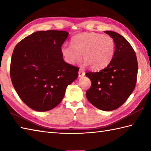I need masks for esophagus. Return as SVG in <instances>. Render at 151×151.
Returning a JSON list of instances; mask_svg holds the SVG:
<instances>
[{"label":"esophagus","instance_id":"esophagus-1","mask_svg":"<svg viewBox=\"0 0 151 151\" xmlns=\"http://www.w3.org/2000/svg\"><path fill=\"white\" fill-rule=\"evenodd\" d=\"M85 75V73L83 72L82 70H79L78 71V76H80V77H82V76H84Z\"/></svg>","mask_w":151,"mask_h":151}]
</instances>
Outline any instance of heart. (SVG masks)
<instances>
[{
	"mask_svg": "<svg viewBox=\"0 0 151 151\" xmlns=\"http://www.w3.org/2000/svg\"><path fill=\"white\" fill-rule=\"evenodd\" d=\"M115 50L113 38L96 32L76 35L71 39V45L64 44L61 47V53L67 63L79 62L83 54L84 65H89L93 69L106 67L113 58Z\"/></svg>",
	"mask_w": 151,
	"mask_h": 151,
	"instance_id": "obj_1",
	"label": "heart"
}]
</instances>
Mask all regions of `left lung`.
<instances>
[{"mask_svg":"<svg viewBox=\"0 0 151 151\" xmlns=\"http://www.w3.org/2000/svg\"><path fill=\"white\" fill-rule=\"evenodd\" d=\"M104 32L115 41L114 56L104 69L86 73L91 82L86 96L96 108L111 111L123 105L133 92L138 65L135 51L129 41L115 32Z\"/></svg>","mask_w":151,"mask_h":151,"instance_id":"8db88e82","label":"left lung"}]
</instances>
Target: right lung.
I'll return each mask as SVG.
<instances>
[{
	"label": "right lung",
	"mask_w": 151,
	"mask_h": 151,
	"mask_svg": "<svg viewBox=\"0 0 151 151\" xmlns=\"http://www.w3.org/2000/svg\"><path fill=\"white\" fill-rule=\"evenodd\" d=\"M69 33L37 31L14 48L10 64L12 84L22 102L38 111L52 110L77 78L79 69L63 59L61 47Z\"/></svg>",
	"instance_id": "right-lung-1"
}]
</instances>
